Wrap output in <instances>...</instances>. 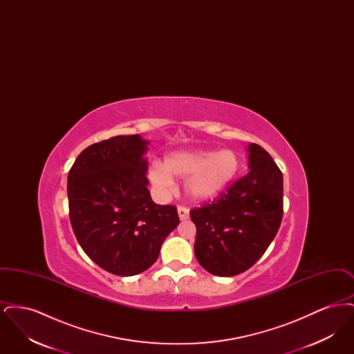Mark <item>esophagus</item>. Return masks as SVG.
I'll use <instances>...</instances> for the list:
<instances>
[{
	"instance_id": "obj_1",
	"label": "esophagus",
	"mask_w": 354,
	"mask_h": 354,
	"mask_svg": "<svg viewBox=\"0 0 354 354\" xmlns=\"http://www.w3.org/2000/svg\"><path fill=\"white\" fill-rule=\"evenodd\" d=\"M178 214H179V218L180 220L188 219V216H189V209L185 207V205H179L178 207Z\"/></svg>"
}]
</instances>
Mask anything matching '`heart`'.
Masks as SVG:
<instances>
[{"label":"heart","instance_id":"obj_1","mask_svg":"<svg viewBox=\"0 0 354 354\" xmlns=\"http://www.w3.org/2000/svg\"><path fill=\"white\" fill-rule=\"evenodd\" d=\"M240 169L236 152L178 151L165 158L163 165L153 162L149 169V179L160 196L174 188L175 178H187L185 188L192 199H209L221 192L235 179Z\"/></svg>","mask_w":354,"mask_h":354}]
</instances>
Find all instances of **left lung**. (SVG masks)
Wrapping results in <instances>:
<instances>
[{"instance_id":"left-lung-1","label":"left lung","mask_w":354,"mask_h":354,"mask_svg":"<svg viewBox=\"0 0 354 354\" xmlns=\"http://www.w3.org/2000/svg\"><path fill=\"white\" fill-rule=\"evenodd\" d=\"M250 172L216 199L189 211L196 225L195 256L221 277L250 270L264 254L283 219V172L261 146H248Z\"/></svg>"}]
</instances>
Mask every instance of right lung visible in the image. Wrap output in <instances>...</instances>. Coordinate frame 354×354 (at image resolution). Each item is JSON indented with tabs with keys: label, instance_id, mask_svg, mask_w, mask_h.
Segmentation results:
<instances>
[{
	"label": "right lung",
	"instance_id": "right-lung-1",
	"mask_svg": "<svg viewBox=\"0 0 354 354\" xmlns=\"http://www.w3.org/2000/svg\"><path fill=\"white\" fill-rule=\"evenodd\" d=\"M147 145L138 134L113 136L84 149L68 171L74 235L95 264L118 276L149 270L179 224L175 205L152 202Z\"/></svg>",
	"mask_w": 354,
	"mask_h": 354
}]
</instances>
